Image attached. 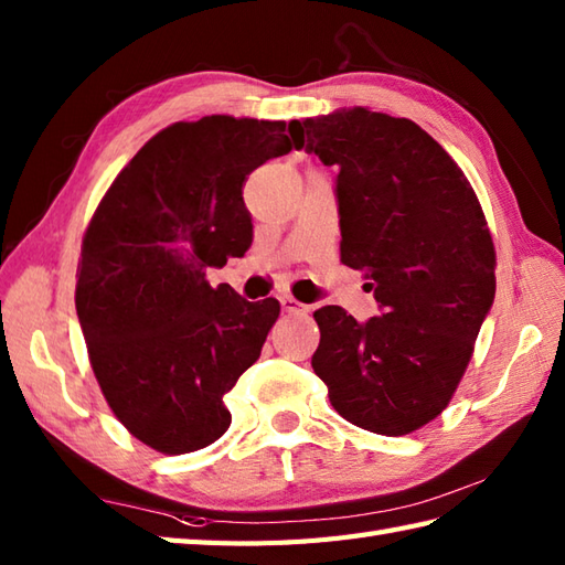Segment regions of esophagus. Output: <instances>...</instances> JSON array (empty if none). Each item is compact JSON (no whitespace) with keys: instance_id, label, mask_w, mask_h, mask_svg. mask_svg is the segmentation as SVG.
I'll return each mask as SVG.
<instances>
[{"instance_id":"1","label":"esophagus","mask_w":565,"mask_h":565,"mask_svg":"<svg viewBox=\"0 0 565 565\" xmlns=\"http://www.w3.org/2000/svg\"><path fill=\"white\" fill-rule=\"evenodd\" d=\"M279 301H281V308H284L289 316H303V313H308V306H303L301 301H296L294 296H281Z\"/></svg>"}]
</instances>
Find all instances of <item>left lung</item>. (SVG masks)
I'll list each match as a JSON object with an SVG mask.
<instances>
[{
    "label": "left lung",
    "instance_id": "obj_1",
    "mask_svg": "<svg viewBox=\"0 0 565 565\" xmlns=\"http://www.w3.org/2000/svg\"><path fill=\"white\" fill-rule=\"evenodd\" d=\"M294 148L338 164L340 257L381 316L313 313V371L347 423L401 437L441 415L495 298V245L451 154L411 118L366 106L289 124Z\"/></svg>",
    "mask_w": 565,
    "mask_h": 565
}]
</instances>
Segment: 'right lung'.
I'll return each mask as SVG.
<instances>
[{
  "label": "right lung",
  "instance_id": "add662e5",
  "mask_svg": "<svg viewBox=\"0 0 565 565\" xmlns=\"http://www.w3.org/2000/svg\"><path fill=\"white\" fill-rule=\"evenodd\" d=\"M291 148L284 121H177L118 172L84 231L75 306L89 364L118 423L154 451H196L231 427L223 395L281 306L213 289L206 271L245 255L247 174Z\"/></svg>",
  "mask_w": 565,
  "mask_h": 565
}]
</instances>
